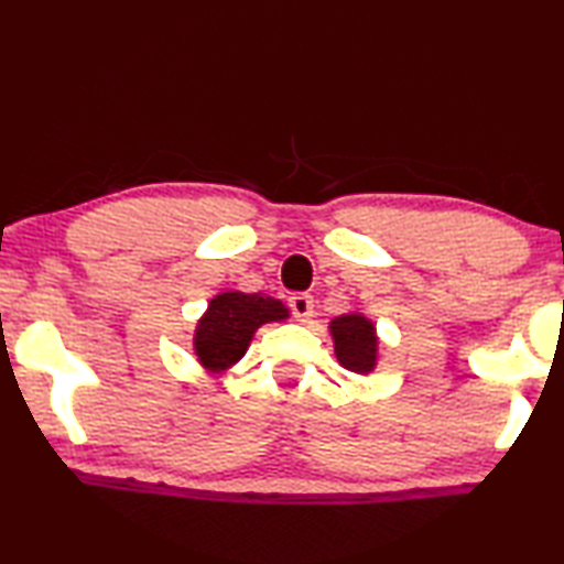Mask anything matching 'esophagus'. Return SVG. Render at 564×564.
<instances>
[{
    "instance_id": "obj_1",
    "label": "esophagus",
    "mask_w": 564,
    "mask_h": 564,
    "mask_svg": "<svg viewBox=\"0 0 564 564\" xmlns=\"http://www.w3.org/2000/svg\"><path fill=\"white\" fill-rule=\"evenodd\" d=\"M289 305H291V313H293L295 321H299V323H308L311 321V316H313V299H311L308 293L293 295Z\"/></svg>"
}]
</instances>
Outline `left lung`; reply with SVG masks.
Segmentation results:
<instances>
[{"instance_id":"left-lung-1","label":"left lung","mask_w":564,"mask_h":564,"mask_svg":"<svg viewBox=\"0 0 564 564\" xmlns=\"http://www.w3.org/2000/svg\"><path fill=\"white\" fill-rule=\"evenodd\" d=\"M333 350L338 362L350 373L368 376L378 368L380 358V338L376 323L358 311L343 313L328 323Z\"/></svg>"}]
</instances>
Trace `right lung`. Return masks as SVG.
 Returning <instances> with one entry per match:
<instances>
[{"instance_id": "right-lung-1", "label": "right lung", "mask_w": 564, "mask_h": 564, "mask_svg": "<svg viewBox=\"0 0 564 564\" xmlns=\"http://www.w3.org/2000/svg\"><path fill=\"white\" fill-rule=\"evenodd\" d=\"M291 318L289 305L265 293L221 291L208 301L204 316L196 321L194 356L208 376L218 378L246 356L256 330L265 323Z\"/></svg>"}]
</instances>
